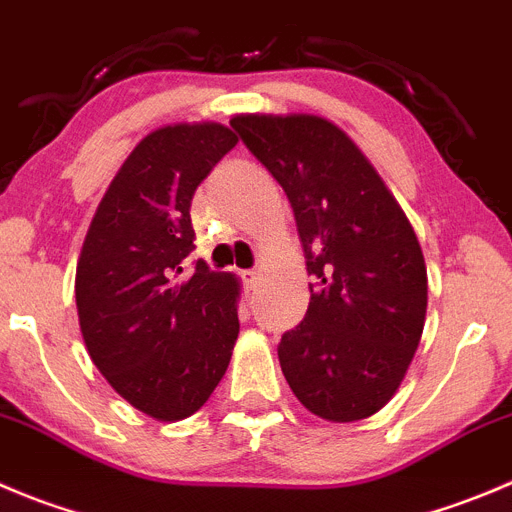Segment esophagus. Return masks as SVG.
Listing matches in <instances>:
<instances>
[{
  "mask_svg": "<svg viewBox=\"0 0 512 512\" xmlns=\"http://www.w3.org/2000/svg\"><path fill=\"white\" fill-rule=\"evenodd\" d=\"M241 279H243V284H246V289H256L261 274L259 271H241Z\"/></svg>",
  "mask_w": 512,
  "mask_h": 512,
  "instance_id": "obj_1",
  "label": "esophagus"
}]
</instances>
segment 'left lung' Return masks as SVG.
<instances>
[{"label":"left lung","instance_id":"obj_1","mask_svg":"<svg viewBox=\"0 0 512 512\" xmlns=\"http://www.w3.org/2000/svg\"><path fill=\"white\" fill-rule=\"evenodd\" d=\"M294 208L311 299L279 362L316 417L357 422L382 410L420 347L427 266L415 228L354 140L319 115H233Z\"/></svg>","mask_w":512,"mask_h":512}]
</instances>
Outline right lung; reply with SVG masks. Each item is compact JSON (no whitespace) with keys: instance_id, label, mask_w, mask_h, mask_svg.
<instances>
[{"instance_id":"add662e5","label":"right lung","mask_w":512,"mask_h":512,"mask_svg":"<svg viewBox=\"0 0 512 512\" xmlns=\"http://www.w3.org/2000/svg\"><path fill=\"white\" fill-rule=\"evenodd\" d=\"M238 143L221 123L145 135L107 186L75 276L90 359L135 410L186 420L226 374L238 339V279L196 261L191 201Z\"/></svg>"}]
</instances>
